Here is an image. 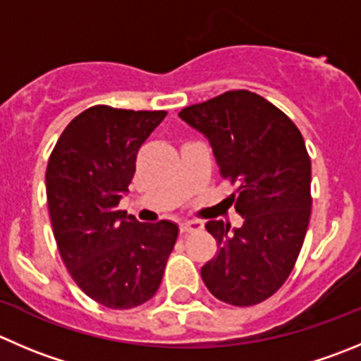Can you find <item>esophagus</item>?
Segmentation results:
<instances>
[{"label":"esophagus","mask_w":361,"mask_h":361,"mask_svg":"<svg viewBox=\"0 0 361 361\" xmlns=\"http://www.w3.org/2000/svg\"><path fill=\"white\" fill-rule=\"evenodd\" d=\"M204 228L200 221H186L180 225V234L188 235V234H193V232H198V230Z\"/></svg>","instance_id":"obj_1"}]
</instances>
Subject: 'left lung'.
<instances>
[{"mask_svg": "<svg viewBox=\"0 0 361 361\" xmlns=\"http://www.w3.org/2000/svg\"><path fill=\"white\" fill-rule=\"evenodd\" d=\"M178 116L207 136L219 175L238 184L232 195L243 225L205 223L218 252L202 280L214 298L252 307L289 278L312 212V164L300 129L283 111L248 90H230L184 108Z\"/></svg>", "mask_w": 361, "mask_h": 361, "instance_id": "obj_1", "label": "left lung"}]
</instances>
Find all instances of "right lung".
Returning <instances> with one entry per match:
<instances>
[{"mask_svg":"<svg viewBox=\"0 0 361 361\" xmlns=\"http://www.w3.org/2000/svg\"><path fill=\"white\" fill-rule=\"evenodd\" d=\"M166 111L92 106L58 138L46 170L51 225L72 280L113 310L156 294L178 235L175 223H140L118 211L136 156Z\"/></svg>","mask_w":361,"mask_h":361,"instance_id":"right-lung-1","label":"right lung"}]
</instances>
